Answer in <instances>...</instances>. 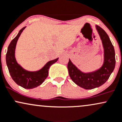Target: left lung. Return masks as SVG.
<instances>
[{"instance_id": "8db88e82", "label": "left lung", "mask_w": 122, "mask_h": 122, "mask_svg": "<svg viewBox=\"0 0 122 122\" xmlns=\"http://www.w3.org/2000/svg\"><path fill=\"white\" fill-rule=\"evenodd\" d=\"M101 36L104 50V61L99 70L90 73H83L76 67L69 59L67 65L69 75L79 86L89 90L103 84L108 79L115 66V50L107 33L99 25H96Z\"/></svg>"}]
</instances>
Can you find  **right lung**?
I'll return each instance as SVG.
<instances>
[{
	"label": "right lung",
	"instance_id": "obj_1",
	"mask_svg": "<svg viewBox=\"0 0 122 122\" xmlns=\"http://www.w3.org/2000/svg\"><path fill=\"white\" fill-rule=\"evenodd\" d=\"M25 27L20 30L18 34L10 43L6 54V63L11 78L20 86L25 89H31L39 86L44 81L48 75V70L52 64L56 62L59 58L49 61L38 71H28L18 64L15 57L16 44L21 33Z\"/></svg>",
	"mask_w": 122,
	"mask_h": 122
}]
</instances>
